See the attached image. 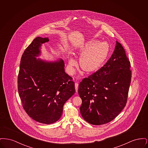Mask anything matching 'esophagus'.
I'll use <instances>...</instances> for the list:
<instances>
[{
    "label": "esophagus",
    "instance_id": "1",
    "mask_svg": "<svg viewBox=\"0 0 148 148\" xmlns=\"http://www.w3.org/2000/svg\"><path fill=\"white\" fill-rule=\"evenodd\" d=\"M78 83H75V90H76V92L77 93V90H78Z\"/></svg>",
    "mask_w": 148,
    "mask_h": 148
}]
</instances>
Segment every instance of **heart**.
Returning a JSON list of instances; mask_svg holds the SVG:
<instances>
[{
  "label": "heart",
  "instance_id": "heart-1",
  "mask_svg": "<svg viewBox=\"0 0 148 148\" xmlns=\"http://www.w3.org/2000/svg\"><path fill=\"white\" fill-rule=\"evenodd\" d=\"M110 50L109 44L106 42H99L91 40L85 44L80 49V65L83 71L92 72L96 71L106 61ZM71 66H75L76 62L71 58L69 61Z\"/></svg>",
  "mask_w": 148,
  "mask_h": 148
}]
</instances>
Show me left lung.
<instances>
[{
  "label": "left lung",
  "instance_id": "left-lung-1",
  "mask_svg": "<svg viewBox=\"0 0 148 148\" xmlns=\"http://www.w3.org/2000/svg\"><path fill=\"white\" fill-rule=\"evenodd\" d=\"M130 63L120 42L106 64L79 85L82 100L80 113L88 123L95 125L114 119L127 104L131 82Z\"/></svg>",
  "mask_w": 148,
  "mask_h": 148
}]
</instances>
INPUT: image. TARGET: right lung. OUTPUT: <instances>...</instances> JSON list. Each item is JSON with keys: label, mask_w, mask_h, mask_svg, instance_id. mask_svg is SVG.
I'll list each match as a JSON object with an SVG mask.
<instances>
[{"label": "right lung", "mask_w": 148, "mask_h": 148, "mask_svg": "<svg viewBox=\"0 0 148 148\" xmlns=\"http://www.w3.org/2000/svg\"><path fill=\"white\" fill-rule=\"evenodd\" d=\"M48 38L37 37L24 50L18 76V89L24 109L35 121L50 124L59 119L65 103L75 92L72 77L62 59L47 62L36 59Z\"/></svg>", "instance_id": "1"}]
</instances>
